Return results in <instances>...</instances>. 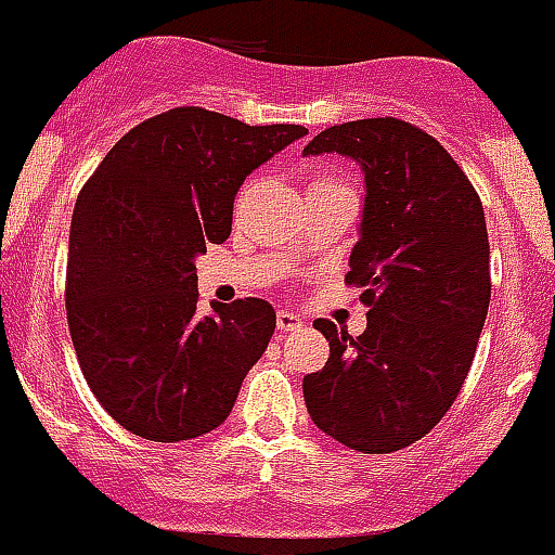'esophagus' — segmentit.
Returning <instances> with one entry per match:
<instances>
[{"label":"esophagus","instance_id":"34e87169","mask_svg":"<svg viewBox=\"0 0 555 555\" xmlns=\"http://www.w3.org/2000/svg\"><path fill=\"white\" fill-rule=\"evenodd\" d=\"M301 328V318L294 315L288 310L278 312V332H299Z\"/></svg>","mask_w":555,"mask_h":555}]
</instances>
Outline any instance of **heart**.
<instances>
[{
  "mask_svg": "<svg viewBox=\"0 0 555 555\" xmlns=\"http://www.w3.org/2000/svg\"><path fill=\"white\" fill-rule=\"evenodd\" d=\"M328 183H332V180H312L310 189H315V185H328Z\"/></svg>",
  "mask_w": 555,
  "mask_h": 555,
  "instance_id": "1",
  "label": "heart"
}]
</instances>
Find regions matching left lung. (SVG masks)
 <instances>
[{"label": "left lung", "mask_w": 555, "mask_h": 555, "mask_svg": "<svg viewBox=\"0 0 555 555\" xmlns=\"http://www.w3.org/2000/svg\"><path fill=\"white\" fill-rule=\"evenodd\" d=\"M339 153L364 175L359 243L345 275L364 288L366 332L315 321L328 361L305 375L307 413L361 453L429 435L462 391L491 301L482 205L451 153L399 118L332 126L301 156Z\"/></svg>", "instance_id": "1"}]
</instances>
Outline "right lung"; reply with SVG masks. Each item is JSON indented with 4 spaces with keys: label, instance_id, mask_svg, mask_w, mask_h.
<instances>
[{
    "label": "right lung",
    "instance_id": "1",
    "mask_svg": "<svg viewBox=\"0 0 555 555\" xmlns=\"http://www.w3.org/2000/svg\"><path fill=\"white\" fill-rule=\"evenodd\" d=\"M305 126L175 107L126 131L75 202L67 321L104 410L137 437L218 429L275 332L264 299L196 310V259L232 232L240 185Z\"/></svg>",
    "mask_w": 555,
    "mask_h": 555
}]
</instances>
